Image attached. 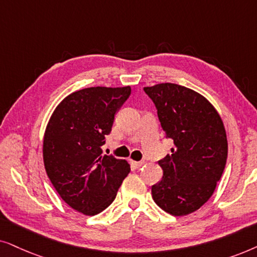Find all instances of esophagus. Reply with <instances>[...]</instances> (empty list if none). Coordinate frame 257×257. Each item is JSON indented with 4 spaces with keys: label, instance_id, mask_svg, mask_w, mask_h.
<instances>
[{
    "label": "esophagus",
    "instance_id": "1",
    "mask_svg": "<svg viewBox=\"0 0 257 257\" xmlns=\"http://www.w3.org/2000/svg\"><path fill=\"white\" fill-rule=\"evenodd\" d=\"M145 163H146L145 161H140V162H136V161H132V166L134 167V168H136V169L141 168V167H142Z\"/></svg>",
    "mask_w": 257,
    "mask_h": 257
}]
</instances>
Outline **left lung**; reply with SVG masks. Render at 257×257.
Wrapping results in <instances>:
<instances>
[{
  "instance_id": "left-lung-1",
  "label": "left lung",
  "mask_w": 257,
  "mask_h": 257,
  "mask_svg": "<svg viewBox=\"0 0 257 257\" xmlns=\"http://www.w3.org/2000/svg\"><path fill=\"white\" fill-rule=\"evenodd\" d=\"M157 109L172 154L159 161L162 180L152 187L161 209L174 216L197 210L209 200L223 173L228 142L223 122L202 95L175 83L143 88Z\"/></svg>"
}]
</instances>
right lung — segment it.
I'll list each match as a JSON object with an SVG mask.
<instances>
[{"label": "right lung", "mask_w": 257, "mask_h": 257, "mask_svg": "<svg viewBox=\"0 0 257 257\" xmlns=\"http://www.w3.org/2000/svg\"><path fill=\"white\" fill-rule=\"evenodd\" d=\"M131 87H91L68 95L55 109L43 139L47 175L73 209L93 216L111 204L131 172L125 160L102 155L116 112Z\"/></svg>", "instance_id": "right-lung-1"}]
</instances>
